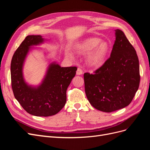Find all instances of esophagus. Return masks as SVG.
Wrapping results in <instances>:
<instances>
[{
    "label": "esophagus",
    "instance_id": "obj_1",
    "mask_svg": "<svg viewBox=\"0 0 150 150\" xmlns=\"http://www.w3.org/2000/svg\"><path fill=\"white\" fill-rule=\"evenodd\" d=\"M83 70L81 69V68H78V69H77V71H76V74L77 75H81L83 74Z\"/></svg>",
    "mask_w": 150,
    "mask_h": 150
}]
</instances>
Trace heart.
<instances>
[{
	"label": "heart",
	"instance_id": "heart-1",
	"mask_svg": "<svg viewBox=\"0 0 150 150\" xmlns=\"http://www.w3.org/2000/svg\"><path fill=\"white\" fill-rule=\"evenodd\" d=\"M110 49V45L106 41H103L98 38H86L76 43L74 46V51L77 54L88 53L86 57L88 64L95 68L103 65ZM65 54L68 57H73V54L68 49H66Z\"/></svg>",
	"mask_w": 150,
	"mask_h": 150
}]
</instances>
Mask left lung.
Segmentation results:
<instances>
[{
    "label": "left lung",
    "instance_id": "1",
    "mask_svg": "<svg viewBox=\"0 0 150 150\" xmlns=\"http://www.w3.org/2000/svg\"><path fill=\"white\" fill-rule=\"evenodd\" d=\"M110 57L94 72L84 73L85 93L96 110L110 112L128 106L139 88V60L122 30L116 29Z\"/></svg>",
    "mask_w": 150,
    "mask_h": 150
}]
</instances>
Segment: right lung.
Instances as JSON below:
<instances>
[{"instance_id":"right-lung-1","label":"right lung","mask_w":150,"mask_h":150,"mask_svg":"<svg viewBox=\"0 0 150 150\" xmlns=\"http://www.w3.org/2000/svg\"><path fill=\"white\" fill-rule=\"evenodd\" d=\"M47 40L42 35H28L13 55L11 74L15 98L29 114L35 116H53L66 103V90L76 75V67H61L50 62L42 80L37 86L29 84L24 78V66L27 57L35 46Z\"/></svg>"}]
</instances>
